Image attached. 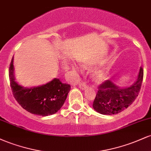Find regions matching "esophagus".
I'll return each instance as SVG.
<instances>
[{
  "label": "esophagus",
  "instance_id": "esophagus-1",
  "mask_svg": "<svg viewBox=\"0 0 151 151\" xmlns=\"http://www.w3.org/2000/svg\"><path fill=\"white\" fill-rule=\"evenodd\" d=\"M79 87L81 89L84 90V89H87L88 86H87V85H86V84L84 82H81V83H79Z\"/></svg>",
  "mask_w": 151,
  "mask_h": 151
}]
</instances>
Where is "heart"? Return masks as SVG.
Here are the masks:
<instances>
[{"label": "heart", "instance_id": "obj_1", "mask_svg": "<svg viewBox=\"0 0 151 151\" xmlns=\"http://www.w3.org/2000/svg\"><path fill=\"white\" fill-rule=\"evenodd\" d=\"M93 80L97 83L104 82L107 78V72L104 70H97L93 74Z\"/></svg>", "mask_w": 151, "mask_h": 151}]
</instances>
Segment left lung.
<instances>
[{
  "mask_svg": "<svg viewBox=\"0 0 151 151\" xmlns=\"http://www.w3.org/2000/svg\"><path fill=\"white\" fill-rule=\"evenodd\" d=\"M143 79V69L141 67L136 81L129 87L121 88L111 80H106L99 86L93 103V108L104 115L116 114L127 109L135 101Z\"/></svg>",
  "mask_w": 151,
  "mask_h": 151,
  "instance_id": "obj_1",
  "label": "left lung"
}]
</instances>
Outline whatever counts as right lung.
Listing matches in <instances>:
<instances>
[{
    "label": "right lung",
    "instance_id": "right-lung-1",
    "mask_svg": "<svg viewBox=\"0 0 151 151\" xmlns=\"http://www.w3.org/2000/svg\"><path fill=\"white\" fill-rule=\"evenodd\" d=\"M9 79L13 96L19 104L30 113L42 116L52 115L61 109L71 88L70 84L57 78L37 87L20 86L15 80L13 57L9 67Z\"/></svg>",
    "mask_w": 151,
    "mask_h": 151
}]
</instances>
